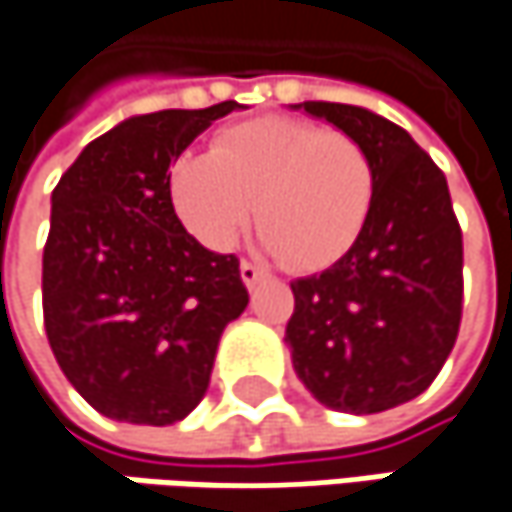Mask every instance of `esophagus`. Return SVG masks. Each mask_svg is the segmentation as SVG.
Returning <instances> with one entry per match:
<instances>
[{"instance_id": "1", "label": "esophagus", "mask_w": 512, "mask_h": 512, "mask_svg": "<svg viewBox=\"0 0 512 512\" xmlns=\"http://www.w3.org/2000/svg\"><path fill=\"white\" fill-rule=\"evenodd\" d=\"M238 274H241V282H244L247 288H253V285H256L259 279H265V271H262V268H256L253 262H241Z\"/></svg>"}]
</instances>
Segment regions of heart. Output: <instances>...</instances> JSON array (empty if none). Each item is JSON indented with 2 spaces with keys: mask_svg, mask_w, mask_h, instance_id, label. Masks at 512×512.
Segmentation results:
<instances>
[{
  "mask_svg": "<svg viewBox=\"0 0 512 512\" xmlns=\"http://www.w3.org/2000/svg\"><path fill=\"white\" fill-rule=\"evenodd\" d=\"M168 201L203 247L224 253L253 218L291 271L335 265L361 236L373 165L347 133L265 116L224 128L209 154L168 165Z\"/></svg>",
  "mask_w": 512,
  "mask_h": 512,
  "instance_id": "b5f03b06",
  "label": "heart"
}]
</instances>
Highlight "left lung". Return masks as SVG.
I'll use <instances>...</instances> for the list:
<instances>
[{"instance_id": "1", "label": "left lung", "mask_w": 512, "mask_h": 512, "mask_svg": "<svg viewBox=\"0 0 512 512\" xmlns=\"http://www.w3.org/2000/svg\"><path fill=\"white\" fill-rule=\"evenodd\" d=\"M373 165L361 236L323 274L291 282L285 344L300 382L326 408L379 414L417 399L455 347L463 311V236L446 174L373 110L303 101Z\"/></svg>"}]
</instances>
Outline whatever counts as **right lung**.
<instances>
[{
  "instance_id": "1",
  "label": "right lung",
  "mask_w": 512,
  "mask_h": 512,
  "mask_svg": "<svg viewBox=\"0 0 512 512\" xmlns=\"http://www.w3.org/2000/svg\"><path fill=\"white\" fill-rule=\"evenodd\" d=\"M236 101L130 116L52 192L43 320L72 387L110 420L171 425L203 399L221 332L247 309L238 259L206 250L168 201V165Z\"/></svg>"
}]
</instances>
